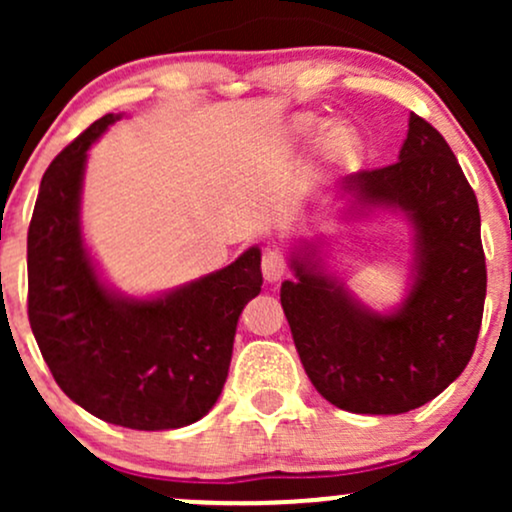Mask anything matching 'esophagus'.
Wrapping results in <instances>:
<instances>
[{
  "label": "esophagus",
  "mask_w": 512,
  "mask_h": 512,
  "mask_svg": "<svg viewBox=\"0 0 512 512\" xmlns=\"http://www.w3.org/2000/svg\"><path fill=\"white\" fill-rule=\"evenodd\" d=\"M262 274L269 284L279 281L286 274V257L279 250H267L262 255Z\"/></svg>",
  "instance_id": "34e87169"
}]
</instances>
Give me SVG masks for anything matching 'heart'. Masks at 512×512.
Returning <instances> with one entry per match:
<instances>
[{"label":"heart","mask_w":512,"mask_h":512,"mask_svg":"<svg viewBox=\"0 0 512 512\" xmlns=\"http://www.w3.org/2000/svg\"><path fill=\"white\" fill-rule=\"evenodd\" d=\"M313 127V120L310 117H296L293 120V129L296 132H308ZM358 139L354 132H349L346 127H334L322 137L320 142V156L325 158L332 166H349L351 161L358 156Z\"/></svg>","instance_id":"heart-1"}]
</instances>
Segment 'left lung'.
<instances>
[{
    "mask_svg": "<svg viewBox=\"0 0 512 512\" xmlns=\"http://www.w3.org/2000/svg\"><path fill=\"white\" fill-rule=\"evenodd\" d=\"M342 197L354 214L390 209L411 223L407 296L375 313L327 272L320 245L301 240L281 308L327 402L354 414H404L438 397L477 346L486 298L479 204L443 134L414 113L399 161L349 175Z\"/></svg>",
    "mask_w": 512,
    "mask_h": 512,
    "instance_id": "left-lung-1",
    "label": "left lung"
}]
</instances>
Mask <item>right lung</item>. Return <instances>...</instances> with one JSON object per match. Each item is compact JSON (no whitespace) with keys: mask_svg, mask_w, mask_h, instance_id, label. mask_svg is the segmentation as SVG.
I'll return each instance as SVG.
<instances>
[{"mask_svg":"<svg viewBox=\"0 0 512 512\" xmlns=\"http://www.w3.org/2000/svg\"><path fill=\"white\" fill-rule=\"evenodd\" d=\"M115 120L93 122L40 180L28 228V320L72 402L108 424L168 431L195 424L219 399L238 317L262 289V252L245 250L219 272L151 298L105 284L81 236V187L88 149Z\"/></svg>","mask_w":512,"mask_h":512,"instance_id":"1","label":"right lung"}]
</instances>
